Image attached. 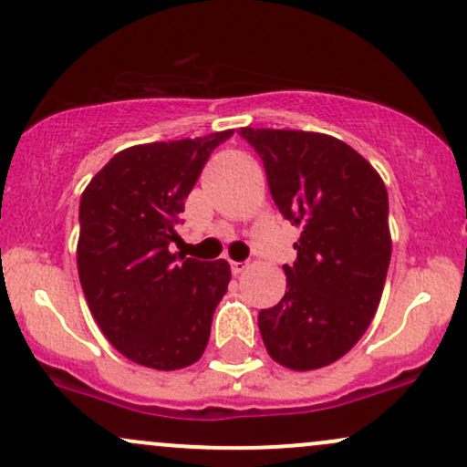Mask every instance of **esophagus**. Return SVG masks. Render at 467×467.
I'll use <instances>...</instances> for the list:
<instances>
[{
	"label": "esophagus",
	"instance_id": "34e87169",
	"mask_svg": "<svg viewBox=\"0 0 467 467\" xmlns=\"http://www.w3.org/2000/svg\"><path fill=\"white\" fill-rule=\"evenodd\" d=\"M245 267H248V264H244V261H230V270H233V275H241Z\"/></svg>",
	"mask_w": 467,
	"mask_h": 467
}]
</instances>
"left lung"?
Here are the masks:
<instances>
[{
	"mask_svg": "<svg viewBox=\"0 0 467 467\" xmlns=\"http://www.w3.org/2000/svg\"><path fill=\"white\" fill-rule=\"evenodd\" d=\"M272 200L301 226L287 292L259 312L272 360L312 371L345 356L371 325L390 264L389 192L356 149L314 131L252 130Z\"/></svg>",
	"mask_w": 467,
	"mask_h": 467,
	"instance_id": "8db88e82",
	"label": "left lung"
}]
</instances>
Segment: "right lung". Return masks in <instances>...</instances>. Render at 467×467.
Wrapping results in <instances>:
<instances>
[{
    "label": "right lung",
    "instance_id": "1",
    "mask_svg": "<svg viewBox=\"0 0 467 467\" xmlns=\"http://www.w3.org/2000/svg\"><path fill=\"white\" fill-rule=\"evenodd\" d=\"M233 130L136 144L116 153L80 195L77 264L85 301L131 362L175 371L202 358L230 265L171 254L184 200Z\"/></svg>",
    "mask_w": 467,
    "mask_h": 467
}]
</instances>
